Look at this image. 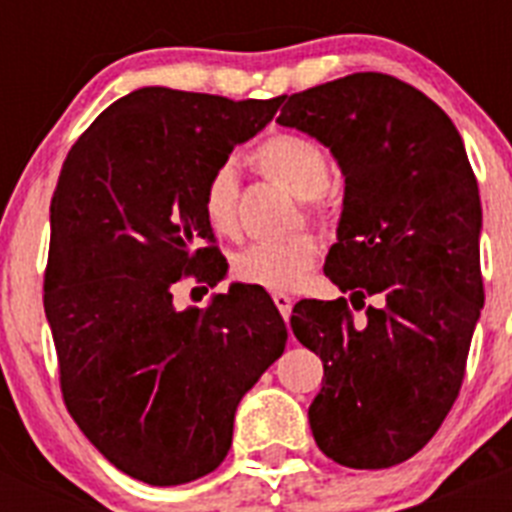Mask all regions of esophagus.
Wrapping results in <instances>:
<instances>
[{"instance_id":"esophagus-1","label":"esophagus","mask_w":512,"mask_h":512,"mask_svg":"<svg viewBox=\"0 0 512 512\" xmlns=\"http://www.w3.org/2000/svg\"><path fill=\"white\" fill-rule=\"evenodd\" d=\"M274 305L279 307V312H282L284 318H289V312H292V297L287 295V292H274Z\"/></svg>"}]
</instances>
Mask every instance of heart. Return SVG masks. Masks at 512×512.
Instances as JSON below:
<instances>
[{
	"label": "heart",
	"mask_w": 512,
	"mask_h": 512,
	"mask_svg": "<svg viewBox=\"0 0 512 512\" xmlns=\"http://www.w3.org/2000/svg\"><path fill=\"white\" fill-rule=\"evenodd\" d=\"M253 164L269 179L307 200V212L320 215L318 197L330 184V158L318 140L295 133H277L253 151ZM202 210L215 233L233 238L238 233V171L220 164L202 187ZM318 261V246L310 235H295L279 243H253L235 253L233 274L246 284L264 289H292Z\"/></svg>",
	"instance_id": "obj_1"
}]
</instances>
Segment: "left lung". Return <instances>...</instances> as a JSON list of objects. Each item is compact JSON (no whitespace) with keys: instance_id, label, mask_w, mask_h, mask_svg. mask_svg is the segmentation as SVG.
I'll use <instances>...</instances> for the list:
<instances>
[{"instance_id":"obj_1","label":"left lung","mask_w":512,"mask_h":512,"mask_svg":"<svg viewBox=\"0 0 512 512\" xmlns=\"http://www.w3.org/2000/svg\"><path fill=\"white\" fill-rule=\"evenodd\" d=\"M284 128L330 148L346 176L325 277L346 297L300 300L297 341L323 359L318 449L351 469L418 454L459 397L479 310L482 205L459 130L433 99L364 71L287 99Z\"/></svg>"}]
</instances>
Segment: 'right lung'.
<instances>
[{"mask_svg": "<svg viewBox=\"0 0 512 512\" xmlns=\"http://www.w3.org/2000/svg\"><path fill=\"white\" fill-rule=\"evenodd\" d=\"M282 102L135 89L61 166L43 305L63 402L94 449L146 485L220 467L238 402L287 343L256 284H230L207 307L174 305L187 274L210 287L225 277L202 187Z\"/></svg>", "mask_w": 512, "mask_h": 512, "instance_id": "right-lung-1", "label": "right lung"}]
</instances>
